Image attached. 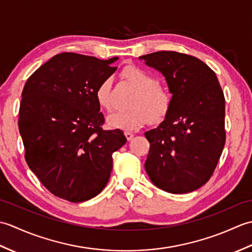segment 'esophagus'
<instances>
[{
    "label": "esophagus",
    "instance_id": "obj_1",
    "mask_svg": "<svg viewBox=\"0 0 252 252\" xmlns=\"http://www.w3.org/2000/svg\"><path fill=\"white\" fill-rule=\"evenodd\" d=\"M125 135H126L127 141H131L133 136H134V134H133V133H131V132H125Z\"/></svg>",
    "mask_w": 252,
    "mask_h": 252
}]
</instances>
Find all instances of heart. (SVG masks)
Wrapping results in <instances>:
<instances>
[{
    "label": "heart",
    "instance_id": "1",
    "mask_svg": "<svg viewBox=\"0 0 252 252\" xmlns=\"http://www.w3.org/2000/svg\"><path fill=\"white\" fill-rule=\"evenodd\" d=\"M122 76L137 91L130 101V108L111 115L107 125L112 129L134 131L151 119L153 122L161 121L167 116L172 103L170 91L156 83V79L145 69L129 66L122 71ZM111 79L107 78L99 83L95 96L98 105L107 111H111Z\"/></svg>",
    "mask_w": 252,
    "mask_h": 252
}]
</instances>
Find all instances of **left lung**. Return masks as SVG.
Segmentation results:
<instances>
[{
	"mask_svg": "<svg viewBox=\"0 0 252 252\" xmlns=\"http://www.w3.org/2000/svg\"><path fill=\"white\" fill-rule=\"evenodd\" d=\"M138 60L161 72L172 103L164 120L145 132V170L155 186L186 194L205 185L225 144V99L215 71L198 58L172 51Z\"/></svg>",
	"mask_w": 252,
	"mask_h": 252,
	"instance_id": "obj_1",
	"label": "left lung"
}]
</instances>
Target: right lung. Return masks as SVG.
Listing matches in <instances>:
<instances>
[{"label": "right lung", "instance_id": "obj_1", "mask_svg": "<svg viewBox=\"0 0 252 252\" xmlns=\"http://www.w3.org/2000/svg\"><path fill=\"white\" fill-rule=\"evenodd\" d=\"M119 58L62 53L27 80L18 127L26 161L53 195L87 201L104 189L112 154L126 142L119 129H101L104 115L95 92L117 70Z\"/></svg>", "mask_w": 252, "mask_h": 252}]
</instances>
